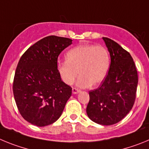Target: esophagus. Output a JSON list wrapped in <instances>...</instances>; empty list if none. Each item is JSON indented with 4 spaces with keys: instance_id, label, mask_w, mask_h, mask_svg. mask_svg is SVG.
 Here are the masks:
<instances>
[{
    "instance_id": "obj_1",
    "label": "esophagus",
    "mask_w": 149,
    "mask_h": 149,
    "mask_svg": "<svg viewBox=\"0 0 149 149\" xmlns=\"http://www.w3.org/2000/svg\"><path fill=\"white\" fill-rule=\"evenodd\" d=\"M79 92H80V90L78 89H77V88H72V93L73 94H77Z\"/></svg>"
}]
</instances>
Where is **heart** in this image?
Instances as JSON below:
<instances>
[{
    "label": "heart",
    "mask_w": 149,
    "mask_h": 149,
    "mask_svg": "<svg viewBox=\"0 0 149 149\" xmlns=\"http://www.w3.org/2000/svg\"><path fill=\"white\" fill-rule=\"evenodd\" d=\"M110 56L103 46L81 45L65 54V62L57 65L59 75L67 85H71L80 75L77 85L80 87L97 86L106 78L110 69Z\"/></svg>",
    "instance_id": "1"
}]
</instances>
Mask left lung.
I'll return each instance as SVG.
<instances>
[{
	"label": "left lung",
	"mask_w": 149,
	"mask_h": 149,
	"mask_svg": "<svg viewBox=\"0 0 149 149\" xmlns=\"http://www.w3.org/2000/svg\"><path fill=\"white\" fill-rule=\"evenodd\" d=\"M110 55V69L101 86L89 91L86 113L102 125L120 122L134 106L138 75L132 56L118 43L103 37Z\"/></svg>",
	"instance_id": "1"
}]
</instances>
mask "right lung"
Returning a JSON list of instances; mask_svg holds the SVG:
<instances>
[{"mask_svg": "<svg viewBox=\"0 0 149 149\" xmlns=\"http://www.w3.org/2000/svg\"><path fill=\"white\" fill-rule=\"evenodd\" d=\"M71 39L49 36L30 46L18 62L13 95L24 119L38 127L53 124L61 116L72 88L62 81L57 70L60 54Z\"/></svg>", "mask_w": 149, "mask_h": 149, "instance_id": "obj_1", "label": "right lung"}]
</instances>
